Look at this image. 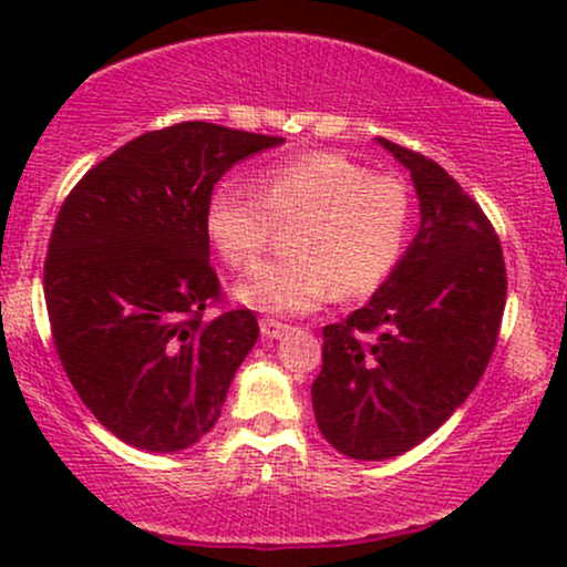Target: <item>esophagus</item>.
<instances>
[{"instance_id":"1","label":"esophagus","mask_w":567,"mask_h":567,"mask_svg":"<svg viewBox=\"0 0 567 567\" xmlns=\"http://www.w3.org/2000/svg\"><path fill=\"white\" fill-rule=\"evenodd\" d=\"M288 333V324L279 322V320H261V336L269 338V341H275V338H282Z\"/></svg>"}]
</instances>
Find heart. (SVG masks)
I'll return each mask as SVG.
<instances>
[{"instance_id": "heart-1", "label": "heart", "mask_w": 567, "mask_h": 567, "mask_svg": "<svg viewBox=\"0 0 567 567\" xmlns=\"http://www.w3.org/2000/svg\"><path fill=\"white\" fill-rule=\"evenodd\" d=\"M258 194L224 184L207 199L205 229L234 269L256 264L277 226H296L288 261L256 266L234 298L264 315L290 317L341 296H365L392 275L413 226V197L394 175H373L341 154L271 162Z\"/></svg>"}]
</instances>
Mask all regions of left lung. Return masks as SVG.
I'll return each instance as SVG.
<instances>
[{
	"mask_svg": "<svg viewBox=\"0 0 567 567\" xmlns=\"http://www.w3.org/2000/svg\"><path fill=\"white\" fill-rule=\"evenodd\" d=\"M375 141L413 178L421 224L373 298L322 330L311 405L322 437L357 461L402 455L464 405L506 303L504 252L477 202L437 162Z\"/></svg>",
	"mask_w": 567,
	"mask_h": 567,
	"instance_id": "obj_1",
	"label": "left lung"
}]
</instances>
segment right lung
I'll use <instances>...</instances> for the list:
<instances>
[{
    "mask_svg": "<svg viewBox=\"0 0 567 567\" xmlns=\"http://www.w3.org/2000/svg\"><path fill=\"white\" fill-rule=\"evenodd\" d=\"M282 141L181 122L116 148L63 202L44 261L53 341L84 405L127 445L175 453L216 426L258 322L250 309L205 317L220 296L207 199Z\"/></svg>",
    "mask_w": 567,
    "mask_h": 567,
    "instance_id": "obj_1",
    "label": "right lung"
}]
</instances>
